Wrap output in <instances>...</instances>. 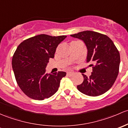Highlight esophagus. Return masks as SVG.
Listing matches in <instances>:
<instances>
[{
  "mask_svg": "<svg viewBox=\"0 0 128 128\" xmlns=\"http://www.w3.org/2000/svg\"><path fill=\"white\" fill-rule=\"evenodd\" d=\"M73 72H68V73H67V75L69 76H71L73 74Z\"/></svg>",
  "mask_w": 128,
  "mask_h": 128,
  "instance_id": "esophagus-1",
  "label": "esophagus"
}]
</instances>
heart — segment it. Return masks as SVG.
<instances>
[{"mask_svg": "<svg viewBox=\"0 0 128 128\" xmlns=\"http://www.w3.org/2000/svg\"><path fill=\"white\" fill-rule=\"evenodd\" d=\"M73 42H75V41H73Z\"/></svg>", "mask_w": 128, "mask_h": 128, "instance_id": "heart-1", "label": "heart"}]
</instances>
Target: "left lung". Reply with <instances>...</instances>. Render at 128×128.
<instances>
[{"label": "left lung", "mask_w": 128, "mask_h": 128, "mask_svg": "<svg viewBox=\"0 0 128 128\" xmlns=\"http://www.w3.org/2000/svg\"><path fill=\"white\" fill-rule=\"evenodd\" d=\"M71 36L84 42L88 49L86 62L92 66L89 77L82 74L84 81L77 86L81 92L89 96H98L109 90L118 73L120 56L112 40L106 35L92 31H84Z\"/></svg>", "instance_id": "8db88e82"}]
</instances>
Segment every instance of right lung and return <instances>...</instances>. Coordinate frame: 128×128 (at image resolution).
Wrapping results in <instances>:
<instances>
[{"mask_svg":"<svg viewBox=\"0 0 128 128\" xmlns=\"http://www.w3.org/2000/svg\"><path fill=\"white\" fill-rule=\"evenodd\" d=\"M66 36L39 34L26 39L17 47L12 58V68L20 88L28 97L42 100L58 89L64 72L46 74L50 58H53L58 45Z\"/></svg>","mask_w":128,"mask_h":128,"instance_id":"right-lung-1","label":"right lung"}]
</instances>
